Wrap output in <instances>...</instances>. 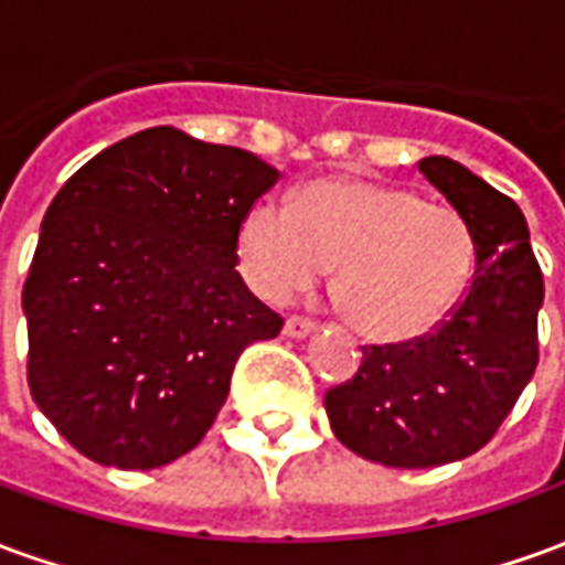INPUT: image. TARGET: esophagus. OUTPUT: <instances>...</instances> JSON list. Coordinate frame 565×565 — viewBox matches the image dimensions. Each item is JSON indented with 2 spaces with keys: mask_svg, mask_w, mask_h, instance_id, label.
Masks as SVG:
<instances>
[{
  "mask_svg": "<svg viewBox=\"0 0 565 565\" xmlns=\"http://www.w3.org/2000/svg\"><path fill=\"white\" fill-rule=\"evenodd\" d=\"M315 332V320L308 318H287L284 320V335H290V339H306Z\"/></svg>",
  "mask_w": 565,
  "mask_h": 565,
  "instance_id": "34e87169",
  "label": "esophagus"
}]
</instances>
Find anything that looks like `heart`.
I'll return each instance as SVG.
<instances>
[{
	"label": "heart",
	"mask_w": 565,
	"mask_h": 565,
	"mask_svg": "<svg viewBox=\"0 0 565 565\" xmlns=\"http://www.w3.org/2000/svg\"><path fill=\"white\" fill-rule=\"evenodd\" d=\"M475 235L448 205L405 186L330 178L259 202L238 226V266L266 302H290L335 266V299L360 335L403 344L433 332L475 275Z\"/></svg>",
	"instance_id": "1"
}]
</instances>
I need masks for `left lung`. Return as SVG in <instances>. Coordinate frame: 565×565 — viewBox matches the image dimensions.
Instances as JSON below:
<instances>
[{
	"label": "left lung",
	"mask_w": 565,
	"mask_h": 565,
	"mask_svg": "<svg viewBox=\"0 0 565 565\" xmlns=\"http://www.w3.org/2000/svg\"><path fill=\"white\" fill-rule=\"evenodd\" d=\"M475 235L469 290L415 342L366 344L351 381L323 396L335 438L363 460L429 469L493 438L539 363L545 296L523 211L448 157L417 162Z\"/></svg>",
	"instance_id": "8db88e82"
}]
</instances>
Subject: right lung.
Here are the masks:
<instances>
[{
  "label": "right lung",
  "instance_id": "obj_1",
  "mask_svg": "<svg viewBox=\"0 0 565 565\" xmlns=\"http://www.w3.org/2000/svg\"><path fill=\"white\" fill-rule=\"evenodd\" d=\"M278 178L250 150L153 127L63 184L23 315L32 399L72 448L157 469L202 441L238 354L284 327L235 271L238 226Z\"/></svg>",
  "mask_w": 565,
  "mask_h": 565
}]
</instances>
